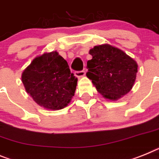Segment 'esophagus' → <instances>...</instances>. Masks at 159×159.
Masks as SVG:
<instances>
[{
	"instance_id": "esophagus-1",
	"label": "esophagus",
	"mask_w": 159,
	"mask_h": 159,
	"mask_svg": "<svg viewBox=\"0 0 159 159\" xmlns=\"http://www.w3.org/2000/svg\"><path fill=\"white\" fill-rule=\"evenodd\" d=\"M75 75L76 77H83L85 75V71L84 70H79V71H75L74 72Z\"/></svg>"
}]
</instances>
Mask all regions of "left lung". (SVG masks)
I'll list each match as a JSON object with an SVG mask.
<instances>
[{
    "label": "left lung",
    "instance_id": "obj_1",
    "mask_svg": "<svg viewBox=\"0 0 159 159\" xmlns=\"http://www.w3.org/2000/svg\"><path fill=\"white\" fill-rule=\"evenodd\" d=\"M86 75L104 98L116 100L133 88L138 64L124 51L108 44L99 45L89 51Z\"/></svg>",
    "mask_w": 159,
    "mask_h": 159
}]
</instances>
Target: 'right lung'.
<instances>
[{"label": "right lung", "instance_id": "obj_1", "mask_svg": "<svg viewBox=\"0 0 159 159\" xmlns=\"http://www.w3.org/2000/svg\"><path fill=\"white\" fill-rule=\"evenodd\" d=\"M21 80L35 102L51 110L66 107L77 85V78L56 51L35 58L23 71Z\"/></svg>", "mask_w": 159, "mask_h": 159}]
</instances>
